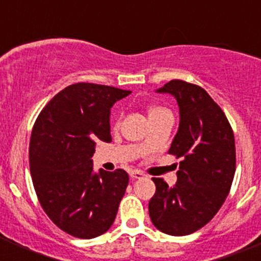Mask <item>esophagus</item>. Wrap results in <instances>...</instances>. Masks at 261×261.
I'll use <instances>...</instances> for the list:
<instances>
[{
	"instance_id": "esophagus-1",
	"label": "esophagus",
	"mask_w": 261,
	"mask_h": 261,
	"mask_svg": "<svg viewBox=\"0 0 261 261\" xmlns=\"http://www.w3.org/2000/svg\"><path fill=\"white\" fill-rule=\"evenodd\" d=\"M129 175H130L132 179H141V177L145 176L144 172L140 171V170H132V171L129 172Z\"/></svg>"
}]
</instances>
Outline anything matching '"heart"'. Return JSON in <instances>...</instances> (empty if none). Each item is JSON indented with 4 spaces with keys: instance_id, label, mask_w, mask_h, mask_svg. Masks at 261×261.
Here are the masks:
<instances>
[{
    "instance_id": "heart-1",
    "label": "heart",
    "mask_w": 261,
    "mask_h": 261,
    "mask_svg": "<svg viewBox=\"0 0 261 261\" xmlns=\"http://www.w3.org/2000/svg\"><path fill=\"white\" fill-rule=\"evenodd\" d=\"M149 117H153V116H155V115H158V114H162V112H165V111H168V110H166L165 107H162V106H151V107H149ZM117 124H119V117H117V119H115V121H114V125L116 126Z\"/></svg>"
}]
</instances>
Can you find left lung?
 Returning a JSON list of instances; mask_svg holds the SVG:
<instances>
[{
	"mask_svg": "<svg viewBox=\"0 0 261 261\" xmlns=\"http://www.w3.org/2000/svg\"><path fill=\"white\" fill-rule=\"evenodd\" d=\"M158 93L176 98L179 130L168 154L181 158L174 187L153 177L149 214L159 231L181 237L197 231L220 211L235 174V140L221 107L197 85L172 80Z\"/></svg>",
	"mask_w": 261,
	"mask_h": 261,
	"instance_id": "obj_1",
	"label": "left lung"
}]
</instances>
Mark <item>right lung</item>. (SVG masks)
Listing matches in <instances>:
<instances>
[{"mask_svg": "<svg viewBox=\"0 0 261 261\" xmlns=\"http://www.w3.org/2000/svg\"><path fill=\"white\" fill-rule=\"evenodd\" d=\"M128 90L70 85L50 99L30 140V171L43 211L57 227L81 239L110 229L125 193L123 168L93 172L95 141L111 142L110 111Z\"/></svg>", "mask_w": 261, "mask_h": 261, "instance_id": "obj_1", "label": "right lung"}]
</instances>
